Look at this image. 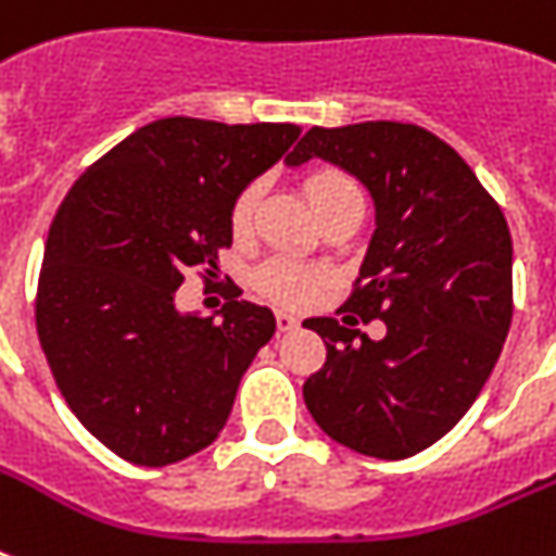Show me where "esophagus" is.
<instances>
[{
  "label": "esophagus",
  "instance_id": "1",
  "mask_svg": "<svg viewBox=\"0 0 556 556\" xmlns=\"http://www.w3.org/2000/svg\"><path fill=\"white\" fill-rule=\"evenodd\" d=\"M296 326H300V320H296L294 314L277 312V329H279V331H294Z\"/></svg>",
  "mask_w": 556,
  "mask_h": 556
}]
</instances>
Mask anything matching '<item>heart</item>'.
<instances>
[{
    "label": "heart",
    "mask_w": 556,
    "mask_h": 556,
    "mask_svg": "<svg viewBox=\"0 0 556 556\" xmlns=\"http://www.w3.org/2000/svg\"><path fill=\"white\" fill-rule=\"evenodd\" d=\"M305 190H308V199H312L314 210L329 204V201L340 199V195H349V192H357L355 181L346 176V173H338V169H317L305 181ZM253 204H256V185L244 187L239 195L233 199V207H230V227L236 233H244L248 225H251ZM323 282H326V270L317 268V265H308L303 260H291V256H277V260H268L265 265L256 268L253 274V286L260 288L262 294L274 300L279 305H308L314 296L320 294Z\"/></svg>",
    "instance_id": "b5f03b06"
}]
</instances>
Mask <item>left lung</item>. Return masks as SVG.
<instances>
[{"mask_svg": "<svg viewBox=\"0 0 556 556\" xmlns=\"http://www.w3.org/2000/svg\"><path fill=\"white\" fill-rule=\"evenodd\" d=\"M323 159L357 178L375 204L364 286L343 321L380 316L371 341L334 317L305 329L326 364L303 383L308 413L343 447L406 458L450 432L500 361L514 314V244L500 204L450 143L413 124L314 126L288 167Z\"/></svg>", "mask_w": 556, "mask_h": 556, "instance_id": "1", "label": "left lung"}]
</instances>
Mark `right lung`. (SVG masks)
<instances>
[{
  "mask_svg": "<svg viewBox=\"0 0 556 556\" xmlns=\"http://www.w3.org/2000/svg\"><path fill=\"white\" fill-rule=\"evenodd\" d=\"M300 132L161 117L91 164L56 210L39 343L77 421L126 462L164 467L213 444L244 369L274 338L265 305L233 296L195 317L176 291L195 265L218 270L233 199Z\"/></svg>",
  "mask_w": 556,
  "mask_h": 556,
  "instance_id": "obj_1",
  "label": "right lung"
}]
</instances>
